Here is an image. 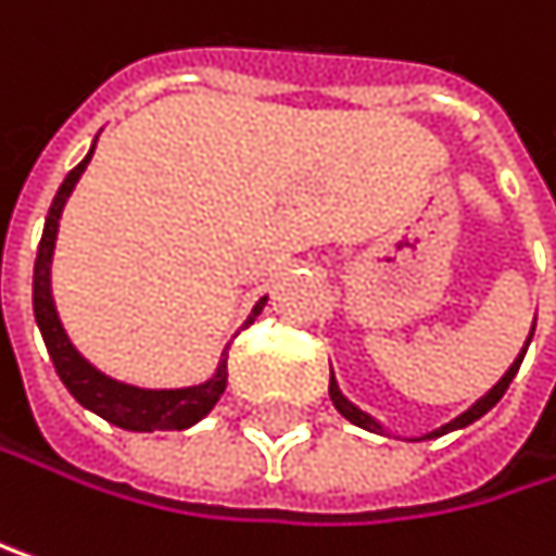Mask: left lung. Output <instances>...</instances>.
<instances>
[{"mask_svg": "<svg viewBox=\"0 0 556 556\" xmlns=\"http://www.w3.org/2000/svg\"><path fill=\"white\" fill-rule=\"evenodd\" d=\"M531 336H534V326H531ZM531 336H528V342H525V349H521V355L511 362V368L502 375V381L489 391V394H482L469 410H463L456 420H450V424H443V427H437V430H430V433H424V437H417V440H437V437H443V433H453V430H463V427H469V424H476L482 414H489L498 401H502V394L508 391V384H511V378L518 375V368H521V362H525V352H528V345H531ZM329 397H332V404H336V410L349 420V424H355V427H362V430H368V433H381V437H391L371 414H365L362 407H355L345 394H342V388H339V381H336V375L329 378Z\"/></svg>", "mask_w": 556, "mask_h": 556, "instance_id": "left-lung-1", "label": "left lung"}]
</instances>
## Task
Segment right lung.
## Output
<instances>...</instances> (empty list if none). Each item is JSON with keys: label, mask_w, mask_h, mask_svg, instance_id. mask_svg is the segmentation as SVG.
I'll return each mask as SVG.
<instances>
[{"label": "right lung", "mask_w": 556, "mask_h": 556, "mask_svg": "<svg viewBox=\"0 0 556 556\" xmlns=\"http://www.w3.org/2000/svg\"><path fill=\"white\" fill-rule=\"evenodd\" d=\"M97 146V139H93ZM90 152L67 172V178L61 181L48 217H45V230H41V243H38V256H35V280H31V306H35V323L41 329V339L48 345V355L54 362L58 378L64 381V388L74 394V401L80 407H87L90 414L103 417L106 424L119 427V430H132V433H152V430H188L198 420H204L214 404L220 401L224 388H227V349L214 368V375L201 384L191 388H136L126 381H116L110 375H103L100 368H93L67 339L61 316L54 309V296H51V256H54V240H58V224H61V211L77 185V178L84 175ZM266 306V296L253 306V313L247 316V323H253ZM243 323V326H247Z\"/></svg>", "instance_id": "add662e5"}]
</instances>
